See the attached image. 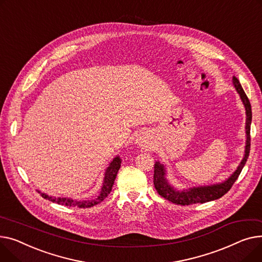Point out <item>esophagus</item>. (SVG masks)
Returning <instances> with one entry per match:
<instances>
[{"label": "esophagus", "instance_id": "1", "mask_svg": "<svg viewBox=\"0 0 262 262\" xmlns=\"http://www.w3.org/2000/svg\"><path fill=\"white\" fill-rule=\"evenodd\" d=\"M137 143L142 147H149L151 144V137L147 131L141 132V134L137 137Z\"/></svg>", "mask_w": 262, "mask_h": 262}]
</instances>
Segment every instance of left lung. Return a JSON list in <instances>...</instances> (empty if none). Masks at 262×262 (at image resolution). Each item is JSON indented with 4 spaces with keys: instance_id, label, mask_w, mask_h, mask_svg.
I'll return each mask as SVG.
<instances>
[{
    "instance_id": "obj_1",
    "label": "left lung",
    "mask_w": 262,
    "mask_h": 262,
    "mask_svg": "<svg viewBox=\"0 0 262 262\" xmlns=\"http://www.w3.org/2000/svg\"><path fill=\"white\" fill-rule=\"evenodd\" d=\"M233 82L234 85L239 93L244 106L245 111H247V146H245V155L240 163L237 170L232 174V177L228 178L224 183L217 184V185H211V186H204V187H193L189 190H184L179 191L173 189L169 185L166 178H165V168L163 165H161L159 162L155 165V176H153V184H155V187L158 191V193L163 196L164 199L168 200L169 202H172L177 205H191L195 203H206L209 201H213V200H217L221 196H223L232 186L234 183L240 176L242 169L248 161L249 155H250V149H251V122H252V107L250 100L243 91L239 80L234 76L233 77Z\"/></svg>"
}]
</instances>
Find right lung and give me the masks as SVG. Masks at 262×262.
Instances as JSON below:
<instances>
[{
    "label": "right lung",
    "instance_id": "right-lung-1",
    "mask_svg": "<svg viewBox=\"0 0 262 262\" xmlns=\"http://www.w3.org/2000/svg\"><path fill=\"white\" fill-rule=\"evenodd\" d=\"M120 163L121 160L119 159V157H116L110 164V166L107 167L105 174H104V180H103V185L100 191V194L98 195L97 199L92 200V201H77V200H71V199H66V198H53V196H49L44 193L39 192L42 198L49 200V201H52L54 203L60 204V205H66V206H70V207H79V208H89L94 205L99 204L101 201L107 196L112 190V187L114 185V181L116 179L117 172L120 168Z\"/></svg>",
    "mask_w": 262,
    "mask_h": 262
}]
</instances>
